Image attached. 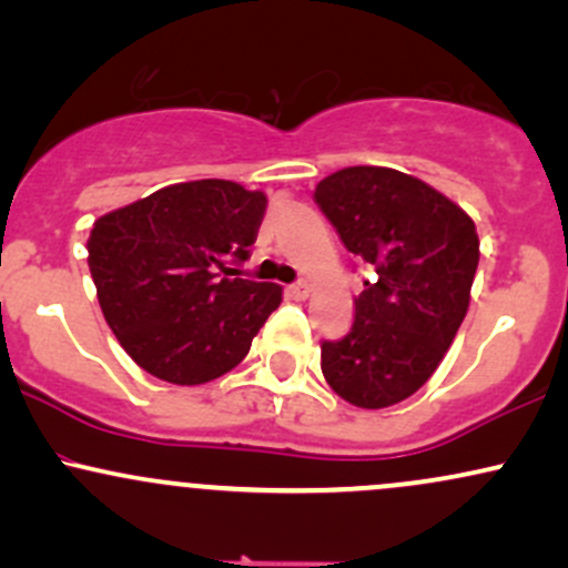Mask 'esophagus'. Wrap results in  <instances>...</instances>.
<instances>
[{"mask_svg": "<svg viewBox=\"0 0 568 568\" xmlns=\"http://www.w3.org/2000/svg\"><path fill=\"white\" fill-rule=\"evenodd\" d=\"M285 293H288L291 298H298V302H302V298L310 296V285H306L304 280H298V283L288 285V288H285Z\"/></svg>", "mask_w": 568, "mask_h": 568, "instance_id": "esophagus-1", "label": "esophagus"}]
</instances>
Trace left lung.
<instances>
[{"label": "left lung", "mask_w": 568, "mask_h": 568, "mask_svg": "<svg viewBox=\"0 0 568 568\" xmlns=\"http://www.w3.org/2000/svg\"><path fill=\"white\" fill-rule=\"evenodd\" d=\"M315 202L344 247L376 272L342 338L321 344L325 382L357 408H387L425 384L470 306L478 270L473 219L393 168L336 171Z\"/></svg>", "instance_id": "obj_1"}]
</instances>
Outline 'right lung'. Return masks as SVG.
I'll list each match as a JSON object with an SVG mask.
<instances>
[{
    "label": "right lung",
    "instance_id": "right-lung-1",
    "mask_svg": "<svg viewBox=\"0 0 568 568\" xmlns=\"http://www.w3.org/2000/svg\"><path fill=\"white\" fill-rule=\"evenodd\" d=\"M264 211V192L205 179L95 221L88 264L98 304L146 374L189 387L219 379L247 355L283 302L280 285L234 277Z\"/></svg>",
    "mask_w": 568,
    "mask_h": 568
}]
</instances>
